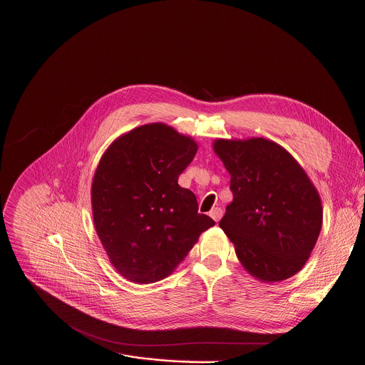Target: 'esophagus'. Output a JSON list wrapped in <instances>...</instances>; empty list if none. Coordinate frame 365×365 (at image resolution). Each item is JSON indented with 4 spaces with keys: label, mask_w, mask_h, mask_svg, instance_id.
I'll use <instances>...</instances> for the list:
<instances>
[{
    "label": "esophagus",
    "mask_w": 365,
    "mask_h": 365,
    "mask_svg": "<svg viewBox=\"0 0 365 365\" xmlns=\"http://www.w3.org/2000/svg\"><path fill=\"white\" fill-rule=\"evenodd\" d=\"M223 215V210L220 207H215L210 210V217L215 220V222H219V219L222 217Z\"/></svg>",
    "instance_id": "obj_1"
}]
</instances>
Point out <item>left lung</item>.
Returning <instances> with one entry per match:
<instances>
[{
    "label": "left lung",
    "instance_id": "8db88e82",
    "mask_svg": "<svg viewBox=\"0 0 365 365\" xmlns=\"http://www.w3.org/2000/svg\"><path fill=\"white\" fill-rule=\"evenodd\" d=\"M230 175L233 200L219 226L245 269L265 282L295 275L309 258L322 226L321 199L298 162L262 138L216 140Z\"/></svg>",
    "mask_w": 365,
    "mask_h": 365
}]
</instances>
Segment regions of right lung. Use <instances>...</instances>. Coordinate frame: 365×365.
Instances as JSON below:
<instances>
[{"label": "right lung", "instance_id": "right-lung-1", "mask_svg": "<svg viewBox=\"0 0 365 365\" xmlns=\"http://www.w3.org/2000/svg\"><path fill=\"white\" fill-rule=\"evenodd\" d=\"M196 150L190 138L153 123L118 138L100 159L91 185L94 225L113 267L129 281L166 278L215 225L178 183Z\"/></svg>", "mask_w": 365, "mask_h": 365}]
</instances>
